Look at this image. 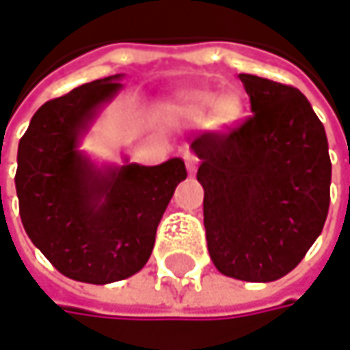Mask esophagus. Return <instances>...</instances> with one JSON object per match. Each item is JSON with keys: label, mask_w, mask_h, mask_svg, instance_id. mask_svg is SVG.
Returning <instances> with one entry per match:
<instances>
[{"label": "esophagus", "mask_w": 350, "mask_h": 350, "mask_svg": "<svg viewBox=\"0 0 350 350\" xmlns=\"http://www.w3.org/2000/svg\"><path fill=\"white\" fill-rule=\"evenodd\" d=\"M184 162H186V168H188V172L190 174H194L196 172V168H198V158L192 154V152H184Z\"/></svg>", "instance_id": "1"}]
</instances>
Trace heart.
Returning <instances> with one entry per match:
<instances>
[{
  "instance_id": "b5f03b06",
  "label": "heart",
  "mask_w": 350,
  "mask_h": 350,
  "mask_svg": "<svg viewBox=\"0 0 350 350\" xmlns=\"http://www.w3.org/2000/svg\"><path fill=\"white\" fill-rule=\"evenodd\" d=\"M174 113L186 122H194V124L210 122V126L224 130L234 126L242 118V102L232 94L218 98L214 92L188 90L176 98Z\"/></svg>"
}]
</instances>
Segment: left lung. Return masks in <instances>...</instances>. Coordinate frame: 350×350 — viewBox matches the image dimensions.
Returning a JSON list of instances; mask_svg holds the SVG:
<instances>
[{
  "label": "left lung",
  "instance_id": "1",
  "mask_svg": "<svg viewBox=\"0 0 350 350\" xmlns=\"http://www.w3.org/2000/svg\"><path fill=\"white\" fill-rule=\"evenodd\" d=\"M252 116L190 144L200 158L210 258L226 276L272 282L323 232L331 158L323 122L293 85L239 74Z\"/></svg>",
  "mask_w": 350,
  "mask_h": 350
}]
</instances>
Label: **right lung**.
<instances>
[{"label": "right lung", "instance_id": "obj_1", "mask_svg": "<svg viewBox=\"0 0 350 350\" xmlns=\"http://www.w3.org/2000/svg\"><path fill=\"white\" fill-rule=\"evenodd\" d=\"M122 74L83 83L33 113L17 148L16 190L23 228L64 276L90 284L124 280L148 262L182 158L158 166H98L80 150Z\"/></svg>", "mask_w": 350, "mask_h": 350}]
</instances>
